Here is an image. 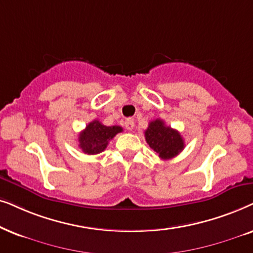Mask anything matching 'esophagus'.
<instances>
[{"label":"esophagus","mask_w":253,"mask_h":253,"mask_svg":"<svg viewBox=\"0 0 253 253\" xmlns=\"http://www.w3.org/2000/svg\"><path fill=\"white\" fill-rule=\"evenodd\" d=\"M134 126H135V124H134V120L133 119H126L125 121V127H126L128 130H132L134 128Z\"/></svg>","instance_id":"esophagus-1"}]
</instances>
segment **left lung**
Listing matches in <instances>:
<instances>
[{"mask_svg":"<svg viewBox=\"0 0 253 253\" xmlns=\"http://www.w3.org/2000/svg\"><path fill=\"white\" fill-rule=\"evenodd\" d=\"M147 143L162 160H170L184 149V140L179 132L167 126L163 120L156 119L149 123L144 130Z\"/></svg>","mask_w":253,"mask_h":253,"instance_id":"1","label":"left lung"}]
</instances>
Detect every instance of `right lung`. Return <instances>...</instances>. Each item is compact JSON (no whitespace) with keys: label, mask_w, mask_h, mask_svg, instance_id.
Instances as JSON below:
<instances>
[{"label":"right lung","mask_w":253,"mask_h":253,"mask_svg":"<svg viewBox=\"0 0 253 253\" xmlns=\"http://www.w3.org/2000/svg\"><path fill=\"white\" fill-rule=\"evenodd\" d=\"M120 132H123L120 126H105L100 121L93 120L80 133L79 147L84 154H99L105 150L110 140Z\"/></svg>","instance_id":"1"}]
</instances>
